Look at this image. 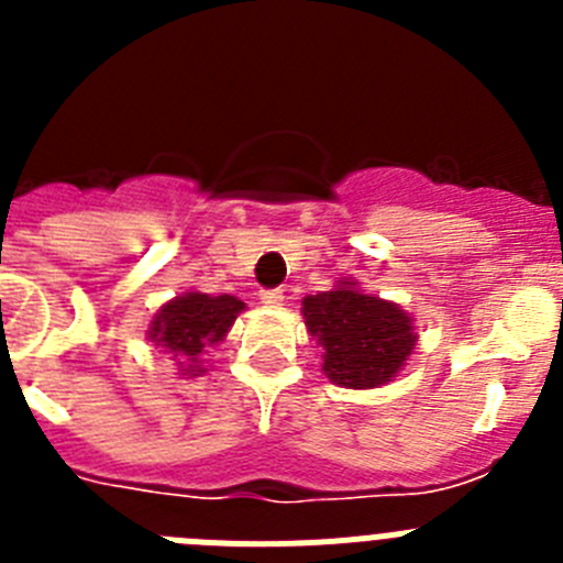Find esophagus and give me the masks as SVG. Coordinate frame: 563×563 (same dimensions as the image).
Listing matches in <instances>:
<instances>
[{"mask_svg": "<svg viewBox=\"0 0 563 563\" xmlns=\"http://www.w3.org/2000/svg\"><path fill=\"white\" fill-rule=\"evenodd\" d=\"M258 298H262V305L278 307L282 301H285V290H262L258 292Z\"/></svg>", "mask_w": 563, "mask_h": 563, "instance_id": "34e87169", "label": "esophagus"}]
</instances>
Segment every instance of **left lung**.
<instances>
[{"label": "left lung", "mask_w": 563, "mask_h": 563, "mask_svg": "<svg viewBox=\"0 0 563 563\" xmlns=\"http://www.w3.org/2000/svg\"><path fill=\"white\" fill-rule=\"evenodd\" d=\"M307 332L324 350V375L343 389H375L389 383L415 352V318L380 296L338 282L332 290L301 301Z\"/></svg>", "instance_id": "8db88e82"}]
</instances>
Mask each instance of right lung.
Listing matches in <instances>:
<instances>
[{
    "label": "right lung",
    "mask_w": 563,
    "mask_h": 563,
    "mask_svg": "<svg viewBox=\"0 0 563 563\" xmlns=\"http://www.w3.org/2000/svg\"><path fill=\"white\" fill-rule=\"evenodd\" d=\"M245 305L236 296H208V292H183L157 310L148 341L172 352L183 375H202L200 355L206 346L220 343L233 327Z\"/></svg>",
    "instance_id": "add662e5"
}]
</instances>
